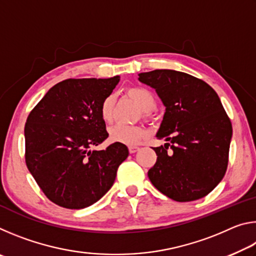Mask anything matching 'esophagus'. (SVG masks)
I'll list each match as a JSON object with an SVG mask.
<instances>
[{"label": "esophagus", "mask_w": 256, "mask_h": 256, "mask_svg": "<svg viewBox=\"0 0 256 256\" xmlns=\"http://www.w3.org/2000/svg\"><path fill=\"white\" fill-rule=\"evenodd\" d=\"M138 150H140V148H138V146H128L130 154H136V151H138Z\"/></svg>", "instance_id": "obj_1"}]
</instances>
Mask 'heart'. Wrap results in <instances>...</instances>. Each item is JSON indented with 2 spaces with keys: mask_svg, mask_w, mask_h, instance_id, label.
<instances>
[{
  "mask_svg": "<svg viewBox=\"0 0 256 256\" xmlns=\"http://www.w3.org/2000/svg\"><path fill=\"white\" fill-rule=\"evenodd\" d=\"M126 94L131 97L142 110L144 118H149L151 110L156 106V98L149 89L144 86H130ZM115 98L112 94H108L100 104L99 114L105 123H110L112 118V108H114ZM110 140L114 144L133 146L140 142L144 138V130L140 126H130V125H114L110 128Z\"/></svg>",
  "mask_w": 256,
  "mask_h": 256,
  "instance_id": "b5f03b06",
  "label": "heart"
}]
</instances>
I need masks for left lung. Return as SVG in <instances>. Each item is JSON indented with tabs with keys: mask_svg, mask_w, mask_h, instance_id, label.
Returning a JSON list of instances; mask_svg holds the SVG:
<instances>
[{
	"mask_svg": "<svg viewBox=\"0 0 256 256\" xmlns=\"http://www.w3.org/2000/svg\"><path fill=\"white\" fill-rule=\"evenodd\" d=\"M138 80L166 107L156 136L170 144L154 148L158 157L148 172L150 182L174 201L208 196L224 178L232 136L218 94L204 81L175 70L144 72Z\"/></svg>",
	"mask_w": 256,
	"mask_h": 256,
	"instance_id": "1",
	"label": "left lung"
}]
</instances>
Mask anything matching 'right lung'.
<instances>
[{
  "label": "right lung",
  "mask_w": 256,
  "mask_h": 256,
  "mask_svg": "<svg viewBox=\"0 0 256 256\" xmlns=\"http://www.w3.org/2000/svg\"><path fill=\"white\" fill-rule=\"evenodd\" d=\"M120 76L68 79L48 90L24 125L26 164L52 202L66 209L96 203L112 186L128 156L125 144L90 150L108 138L99 114Z\"/></svg>",
  "instance_id": "1"
}]
</instances>
